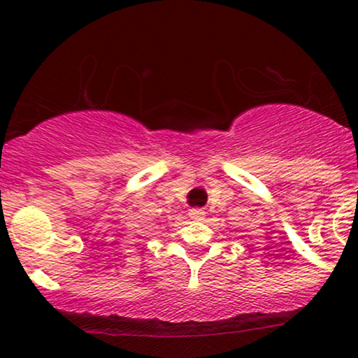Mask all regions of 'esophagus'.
Returning <instances> with one entry per match:
<instances>
[{"label": "esophagus", "instance_id": "esophagus-1", "mask_svg": "<svg viewBox=\"0 0 358 358\" xmlns=\"http://www.w3.org/2000/svg\"><path fill=\"white\" fill-rule=\"evenodd\" d=\"M188 215H190V219L193 220H202L205 217V210L203 208H190Z\"/></svg>", "mask_w": 358, "mask_h": 358}]
</instances>
